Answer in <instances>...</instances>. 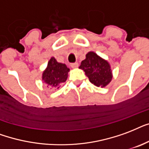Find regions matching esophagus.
I'll use <instances>...</instances> for the list:
<instances>
[{
  "label": "esophagus",
  "mask_w": 149,
  "mask_h": 149,
  "mask_svg": "<svg viewBox=\"0 0 149 149\" xmlns=\"http://www.w3.org/2000/svg\"><path fill=\"white\" fill-rule=\"evenodd\" d=\"M71 68H78V63H77V62H75V63H72V64H71Z\"/></svg>",
  "instance_id": "1"
}]
</instances>
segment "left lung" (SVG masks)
I'll list each match as a JSON object with an SVG mask.
<instances>
[{
	"mask_svg": "<svg viewBox=\"0 0 149 149\" xmlns=\"http://www.w3.org/2000/svg\"><path fill=\"white\" fill-rule=\"evenodd\" d=\"M79 68L82 69L90 82L97 87H105L112 80V71L109 63L94 52L86 54Z\"/></svg>",
	"mask_w": 149,
	"mask_h": 149,
	"instance_id": "8db88e82",
	"label": "left lung"
}]
</instances>
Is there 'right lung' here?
Listing matches in <instances>:
<instances>
[{"label":"right lung","mask_w":149,"mask_h":149,"mask_svg":"<svg viewBox=\"0 0 149 149\" xmlns=\"http://www.w3.org/2000/svg\"><path fill=\"white\" fill-rule=\"evenodd\" d=\"M69 71L70 69L65 64L58 63L56 59L52 57L48 62L47 69L42 73V81L47 85L58 88L67 80Z\"/></svg>","instance_id":"1"}]
</instances>
